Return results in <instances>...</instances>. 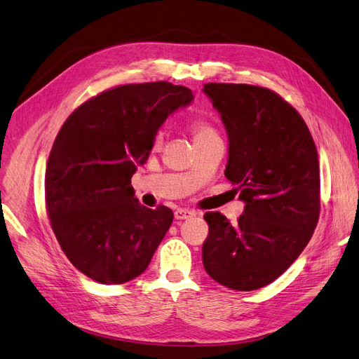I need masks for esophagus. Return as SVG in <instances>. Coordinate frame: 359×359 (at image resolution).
Returning a JSON list of instances; mask_svg holds the SVG:
<instances>
[{"instance_id":"obj_1","label":"esophagus","mask_w":359,"mask_h":359,"mask_svg":"<svg viewBox=\"0 0 359 359\" xmlns=\"http://www.w3.org/2000/svg\"><path fill=\"white\" fill-rule=\"evenodd\" d=\"M173 215H175L177 220H186V219H189V217H193V211L178 208L175 212H173Z\"/></svg>"}]
</instances>
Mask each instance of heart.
<instances>
[{
  "label": "heart",
  "mask_w": 359,
  "mask_h": 359,
  "mask_svg": "<svg viewBox=\"0 0 359 359\" xmlns=\"http://www.w3.org/2000/svg\"><path fill=\"white\" fill-rule=\"evenodd\" d=\"M189 130L193 135L194 139V145L202 144V142H208V140H214V139H220L219 132L217 128L206 119L202 118H193L189 121ZM163 142V133L157 132L153 137V147L158 148Z\"/></svg>",
  "instance_id": "heart-1"
}]
</instances>
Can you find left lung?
Listing matches in <instances>:
<instances>
[{
    "label": "left lung",
    "mask_w": 359,
    "mask_h": 359,
    "mask_svg": "<svg viewBox=\"0 0 359 359\" xmlns=\"http://www.w3.org/2000/svg\"><path fill=\"white\" fill-rule=\"evenodd\" d=\"M229 136L226 178L245 202L236 224L219 211L203 219L205 271L235 290L273 283L295 262L320 212L318 149L302 116L264 86L205 83Z\"/></svg>",
    "instance_id": "obj_1"
}]
</instances>
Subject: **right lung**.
Returning a JSON list of instances; mask_svg holds the SVG:
<instances>
[{"label":"right lung","instance_id":"obj_1","mask_svg":"<svg viewBox=\"0 0 359 359\" xmlns=\"http://www.w3.org/2000/svg\"><path fill=\"white\" fill-rule=\"evenodd\" d=\"M191 100L182 85L127 83L86 100L62 124L48 158L46 211L64 255L86 277L121 285L148 268L173 212L140 205L130 184L158 127Z\"/></svg>","mask_w":359,"mask_h":359}]
</instances>
